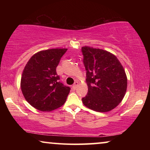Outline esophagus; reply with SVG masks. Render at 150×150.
<instances>
[{"instance_id":"34e87169","label":"esophagus","mask_w":150,"mask_h":150,"mask_svg":"<svg viewBox=\"0 0 150 150\" xmlns=\"http://www.w3.org/2000/svg\"><path fill=\"white\" fill-rule=\"evenodd\" d=\"M78 85H79V83H78V82H75L74 84V85H72V89L75 90L76 89Z\"/></svg>"}]
</instances>
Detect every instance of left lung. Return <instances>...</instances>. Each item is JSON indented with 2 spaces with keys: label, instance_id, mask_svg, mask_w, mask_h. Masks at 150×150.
<instances>
[{
  "label": "left lung",
  "instance_id": "1",
  "mask_svg": "<svg viewBox=\"0 0 150 150\" xmlns=\"http://www.w3.org/2000/svg\"><path fill=\"white\" fill-rule=\"evenodd\" d=\"M88 93L82 101L86 107L108 112L122 101L127 89V76L120 61L108 51L82 47Z\"/></svg>",
  "mask_w": 150,
  "mask_h": 150
}]
</instances>
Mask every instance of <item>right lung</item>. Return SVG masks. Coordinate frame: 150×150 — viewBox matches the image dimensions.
Wrapping results in <instances>:
<instances>
[{
    "mask_svg": "<svg viewBox=\"0 0 150 150\" xmlns=\"http://www.w3.org/2000/svg\"><path fill=\"white\" fill-rule=\"evenodd\" d=\"M67 50L40 51L30 57L24 67L20 87L25 100L36 109L51 111L66 101L70 88L59 82L56 68Z\"/></svg>",
    "mask_w": 150,
    "mask_h": 150,
    "instance_id": "right-lung-1",
    "label": "right lung"
}]
</instances>
